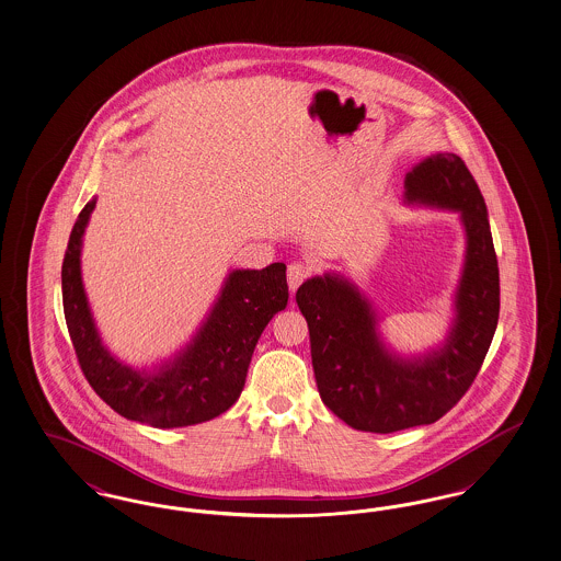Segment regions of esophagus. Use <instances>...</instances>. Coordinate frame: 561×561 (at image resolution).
Instances as JSON below:
<instances>
[{
    "label": "esophagus",
    "instance_id": "obj_1",
    "mask_svg": "<svg viewBox=\"0 0 561 561\" xmlns=\"http://www.w3.org/2000/svg\"><path fill=\"white\" fill-rule=\"evenodd\" d=\"M311 275V267L305 265V263H290L288 265V284H290V290L296 293V288Z\"/></svg>",
    "mask_w": 561,
    "mask_h": 561
}]
</instances>
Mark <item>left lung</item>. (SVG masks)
<instances>
[{"instance_id":"left-lung-1","label":"left lung","mask_w":561,"mask_h":561,"mask_svg":"<svg viewBox=\"0 0 561 561\" xmlns=\"http://www.w3.org/2000/svg\"><path fill=\"white\" fill-rule=\"evenodd\" d=\"M405 199L458 210L467 231L456 321L444 347L423 359L393 357L378 341L368 300L339 275L307 279L296 293L321 401L357 431L396 433L439 421L473 385L499 323V261L465 161L454 153L421 161L405 174Z\"/></svg>"}]
</instances>
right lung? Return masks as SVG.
Returning a JSON list of instances; mask_svg holds the SVG:
<instances>
[{
	"label": "right lung",
	"mask_w": 561,
	"mask_h": 561,
	"mask_svg": "<svg viewBox=\"0 0 561 561\" xmlns=\"http://www.w3.org/2000/svg\"><path fill=\"white\" fill-rule=\"evenodd\" d=\"M94 206L92 197L78 216L60 273L65 320L81 373L96 396L128 421L158 428L213 421L240 398L265 325L288 305L286 265L233 271L193 343L160 373H138L101 345L81 286V236Z\"/></svg>",
	"instance_id": "right-lung-1"
}]
</instances>
